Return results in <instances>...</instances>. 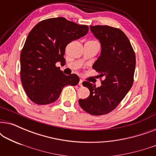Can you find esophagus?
<instances>
[{
  "label": "esophagus",
  "mask_w": 156,
  "mask_h": 156,
  "mask_svg": "<svg viewBox=\"0 0 156 156\" xmlns=\"http://www.w3.org/2000/svg\"><path fill=\"white\" fill-rule=\"evenodd\" d=\"M82 82H83V80H80V82H79V86L82 87Z\"/></svg>",
  "instance_id": "esophagus-1"
}]
</instances>
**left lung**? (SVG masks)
<instances>
[{"label":"left lung","mask_w":156,"mask_h":156,"mask_svg":"<svg viewBox=\"0 0 156 156\" xmlns=\"http://www.w3.org/2000/svg\"><path fill=\"white\" fill-rule=\"evenodd\" d=\"M90 30L99 40L101 55L92 66L103 78L101 86L96 87L89 82H83L90 94L80 99L85 112L101 116L112 112L131 89L133 83L136 55L129 38L120 29L108 25H91Z\"/></svg>","instance_id":"obj_1"}]
</instances>
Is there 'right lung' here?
Listing matches in <instances>:
<instances>
[{"label": "right lung", "instance_id": "1", "mask_svg": "<svg viewBox=\"0 0 156 156\" xmlns=\"http://www.w3.org/2000/svg\"><path fill=\"white\" fill-rule=\"evenodd\" d=\"M89 27L78 25L62 17L38 23L27 35L20 53V78L29 99L39 105L56 101L67 85L75 86L80 78L65 75L56 63H65V48L83 37Z\"/></svg>", "mask_w": 156, "mask_h": 156}]
</instances>
